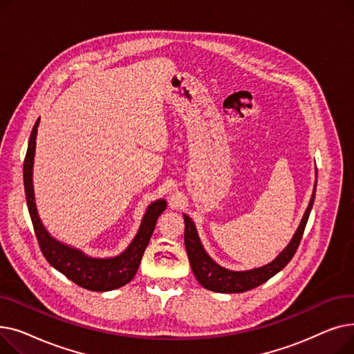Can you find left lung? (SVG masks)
<instances>
[{
	"mask_svg": "<svg viewBox=\"0 0 354 354\" xmlns=\"http://www.w3.org/2000/svg\"><path fill=\"white\" fill-rule=\"evenodd\" d=\"M315 187L314 185V191L313 196L310 199L308 207L304 212V216L300 222V227L297 228L292 239L290 241V244L281 251V254L278 255L272 263L248 270V271H231L224 267L218 266L214 259L205 252L203 250L201 239L198 236V231L195 228V224L192 219L188 215H183L185 219V248H187L189 263L192 267V271L196 277L198 283L207 290L215 291V292H244L248 290H252L258 286H261L263 283L268 281L271 277H274L277 272H280L294 257L297 248H299L301 238L307 225V221L313 208L314 203V196H315Z\"/></svg>",
	"mask_w": 354,
	"mask_h": 354,
	"instance_id": "8db88e82",
	"label": "left lung"
}]
</instances>
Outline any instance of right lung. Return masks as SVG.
<instances>
[{
    "mask_svg": "<svg viewBox=\"0 0 354 354\" xmlns=\"http://www.w3.org/2000/svg\"><path fill=\"white\" fill-rule=\"evenodd\" d=\"M40 119H37L28 140L27 153L24 159V191L30 218L34 227V232L39 241L40 250L51 267H54L68 280L77 286L91 291H110L126 286L136 275L143 252L151 241L156 221L159 215L166 209V201L158 199L147 207V211L142 219V224L136 236L129 247L118 257L113 258H91L83 254L80 250L62 244L54 239L43 227L37 214L32 188V165L35 155V138L37 127Z\"/></svg>",
    "mask_w": 354,
    "mask_h": 354,
    "instance_id": "right-lung-1",
    "label": "right lung"
}]
</instances>
